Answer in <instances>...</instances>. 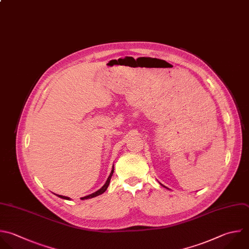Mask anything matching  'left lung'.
Instances as JSON below:
<instances>
[{"instance_id":"left-lung-1","label":"left lung","mask_w":249,"mask_h":249,"mask_svg":"<svg viewBox=\"0 0 249 249\" xmlns=\"http://www.w3.org/2000/svg\"><path fill=\"white\" fill-rule=\"evenodd\" d=\"M159 183H160V182H159ZM160 185H161V186H162V187H163V188H166V189H168V188H167V187H165V186H163V185H162V184H161V183H160Z\"/></svg>"}]
</instances>
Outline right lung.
I'll list each match as a JSON object with an SVG mask.
<instances>
[{"mask_svg": "<svg viewBox=\"0 0 249 249\" xmlns=\"http://www.w3.org/2000/svg\"><path fill=\"white\" fill-rule=\"evenodd\" d=\"M113 173H114V164H113V167H112V171H111V173H110V175H109L107 181H106L105 184L102 186V188H100L98 191H96V192H94V193H92V194H90V195H89V196H86L81 197V199H89V198L95 197V196H97L103 194V193L107 190V188H108V186H109V184H110V180H111V177H112ZM56 196H59V197H61V198H63V199H67V200L70 199L69 196H61V195H56Z\"/></svg>", "mask_w": 249, "mask_h": 249, "instance_id": "obj_1", "label": "right lung"}]
</instances>
